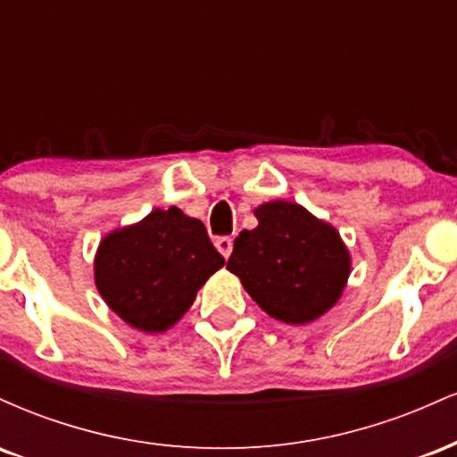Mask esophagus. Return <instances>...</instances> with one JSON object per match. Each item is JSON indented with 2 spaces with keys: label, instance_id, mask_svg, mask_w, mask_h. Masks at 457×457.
Wrapping results in <instances>:
<instances>
[{
  "label": "esophagus",
  "instance_id": "esophagus-1",
  "mask_svg": "<svg viewBox=\"0 0 457 457\" xmlns=\"http://www.w3.org/2000/svg\"><path fill=\"white\" fill-rule=\"evenodd\" d=\"M214 246H217V249H219V253H221L223 258L228 260L229 255H232V249H234V240L229 238V236H219V238L214 240Z\"/></svg>",
  "mask_w": 457,
  "mask_h": 457
}]
</instances>
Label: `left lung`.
Instances as JSON below:
<instances>
[{"label": "left lung", "instance_id": "obj_1", "mask_svg": "<svg viewBox=\"0 0 457 457\" xmlns=\"http://www.w3.org/2000/svg\"><path fill=\"white\" fill-rule=\"evenodd\" d=\"M258 228L243 229L228 260L229 272L269 316L307 324L342 296L350 253L333 225L292 202L255 208Z\"/></svg>", "mask_w": 457, "mask_h": 457}]
</instances>
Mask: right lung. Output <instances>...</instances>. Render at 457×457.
I'll list each match as a JSON object with an SVG mask.
<instances>
[{
    "instance_id": "add662e5",
    "label": "right lung",
    "mask_w": 457,
    "mask_h": 457,
    "mask_svg": "<svg viewBox=\"0 0 457 457\" xmlns=\"http://www.w3.org/2000/svg\"><path fill=\"white\" fill-rule=\"evenodd\" d=\"M223 264L199 219L176 206L156 208L139 223L104 236L94 281L124 322L162 333L185 316L199 287Z\"/></svg>"
}]
</instances>
